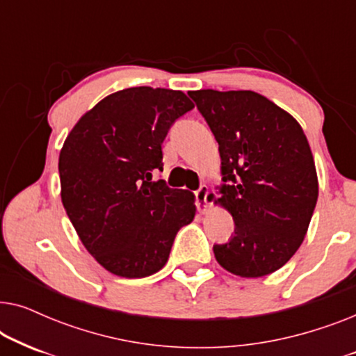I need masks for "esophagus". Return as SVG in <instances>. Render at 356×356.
<instances>
[{"instance_id": "obj_1", "label": "esophagus", "mask_w": 356, "mask_h": 356, "mask_svg": "<svg viewBox=\"0 0 356 356\" xmlns=\"http://www.w3.org/2000/svg\"><path fill=\"white\" fill-rule=\"evenodd\" d=\"M207 196H209V188L206 186V184H202L197 191H194V197H196V207L199 212H204L207 209V206H209Z\"/></svg>"}]
</instances>
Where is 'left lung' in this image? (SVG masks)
<instances>
[{"label":"left lung","mask_w":356,"mask_h":356,"mask_svg":"<svg viewBox=\"0 0 356 356\" xmlns=\"http://www.w3.org/2000/svg\"><path fill=\"white\" fill-rule=\"evenodd\" d=\"M218 143L222 188L216 202L235 233L213 245L218 264L240 277L272 274L308 232L318 175L308 139L293 116L252 90L189 92Z\"/></svg>","instance_id":"obj_1"}]
</instances>
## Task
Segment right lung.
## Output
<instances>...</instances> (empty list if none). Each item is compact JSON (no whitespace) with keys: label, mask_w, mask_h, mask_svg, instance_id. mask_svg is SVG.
<instances>
[{"label":"right lung","mask_w":356,"mask_h":356,"mask_svg":"<svg viewBox=\"0 0 356 356\" xmlns=\"http://www.w3.org/2000/svg\"><path fill=\"white\" fill-rule=\"evenodd\" d=\"M193 108L181 90L131 87L100 100L63 144V206L82 245L111 274L159 272L179 228L193 222V193L152 178L163 168L168 129Z\"/></svg>","instance_id":"right-lung-1"}]
</instances>
